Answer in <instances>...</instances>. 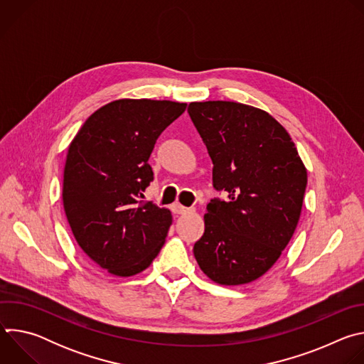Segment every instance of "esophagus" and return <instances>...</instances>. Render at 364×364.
I'll use <instances>...</instances> for the list:
<instances>
[{
	"label": "esophagus",
	"instance_id": "34e87169",
	"mask_svg": "<svg viewBox=\"0 0 364 364\" xmlns=\"http://www.w3.org/2000/svg\"><path fill=\"white\" fill-rule=\"evenodd\" d=\"M188 210H190V209H187V207H184V205L178 204V203L173 204V212L177 213V215H184V213H187Z\"/></svg>",
	"mask_w": 364,
	"mask_h": 364
}]
</instances>
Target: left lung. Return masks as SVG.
I'll list each match as a JSON object with an SVG mask.
<instances>
[{
	"label": "left lung",
	"mask_w": 364,
	"mask_h": 364,
	"mask_svg": "<svg viewBox=\"0 0 364 364\" xmlns=\"http://www.w3.org/2000/svg\"><path fill=\"white\" fill-rule=\"evenodd\" d=\"M213 163L204 233L194 243L201 271L222 285L262 277L299 220L306 171L285 128L269 114L229 100L191 102L187 109Z\"/></svg>",
	"instance_id": "left-lung-1"
}]
</instances>
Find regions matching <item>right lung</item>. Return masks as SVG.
Segmentation results:
<instances>
[{
    "mask_svg": "<svg viewBox=\"0 0 364 364\" xmlns=\"http://www.w3.org/2000/svg\"><path fill=\"white\" fill-rule=\"evenodd\" d=\"M186 103L119 99L93 112L68 152L63 205L73 236L100 268L118 277L146 269L166 242L171 213L142 193L154 180L148 159Z\"/></svg>",
    "mask_w": 364,
    "mask_h": 364,
    "instance_id": "1",
    "label": "right lung"
}]
</instances>
